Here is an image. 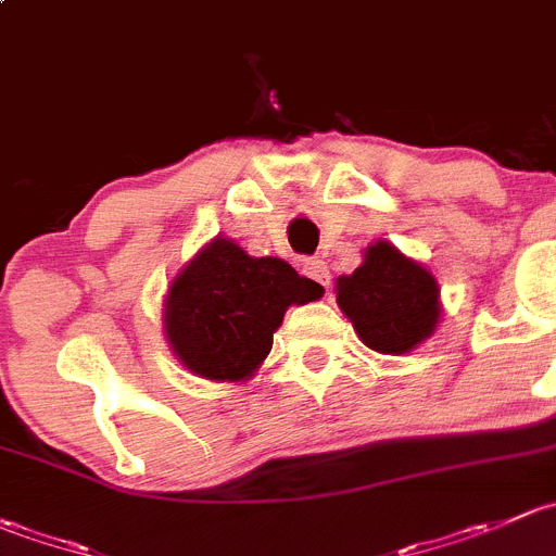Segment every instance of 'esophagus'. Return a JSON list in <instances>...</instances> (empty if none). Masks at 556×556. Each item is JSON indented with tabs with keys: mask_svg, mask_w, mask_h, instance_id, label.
Returning a JSON list of instances; mask_svg holds the SVG:
<instances>
[{
	"mask_svg": "<svg viewBox=\"0 0 556 556\" xmlns=\"http://www.w3.org/2000/svg\"><path fill=\"white\" fill-rule=\"evenodd\" d=\"M302 273H305L307 278L316 280V283L326 286V289H329V283H331L329 267H326L320 260H305V265H302Z\"/></svg>",
	"mask_w": 556,
	"mask_h": 556,
	"instance_id": "1",
	"label": "esophagus"
}]
</instances>
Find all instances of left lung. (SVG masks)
I'll list each match as a JSON object with an SVG mask.
<instances>
[{"label":"left lung","mask_w":556,"mask_h":556,"mask_svg":"<svg viewBox=\"0 0 556 556\" xmlns=\"http://www.w3.org/2000/svg\"><path fill=\"white\" fill-rule=\"evenodd\" d=\"M337 305L366 348L402 356L433 334L439 324V283L431 270L388 240L364 251L362 267L337 278Z\"/></svg>","instance_id":"left-lung-1"}]
</instances>
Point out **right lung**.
<instances>
[{"instance_id":"right-lung-1","label":"right lung","mask_w":556,"mask_h":556,"mask_svg":"<svg viewBox=\"0 0 556 556\" xmlns=\"http://www.w3.org/2000/svg\"><path fill=\"white\" fill-rule=\"evenodd\" d=\"M324 289L276 256H249L230 238H214L170 280L165 337L192 375L249 380L273 348V331L291 305Z\"/></svg>"}]
</instances>
